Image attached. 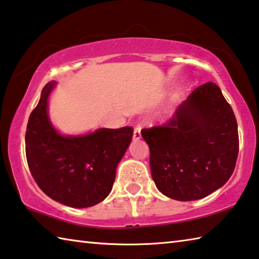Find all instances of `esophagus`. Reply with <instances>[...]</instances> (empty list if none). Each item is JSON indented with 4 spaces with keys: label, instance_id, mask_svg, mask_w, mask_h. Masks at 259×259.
Segmentation results:
<instances>
[{
    "label": "esophagus",
    "instance_id": "34e87169",
    "mask_svg": "<svg viewBox=\"0 0 259 259\" xmlns=\"http://www.w3.org/2000/svg\"><path fill=\"white\" fill-rule=\"evenodd\" d=\"M140 137H142V134H140V126L137 125L134 131V139L138 140V139H140Z\"/></svg>",
    "mask_w": 259,
    "mask_h": 259
}]
</instances>
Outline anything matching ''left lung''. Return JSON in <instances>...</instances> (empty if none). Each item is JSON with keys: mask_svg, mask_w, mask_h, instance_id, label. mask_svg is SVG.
Here are the masks:
<instances>
[{"mask_svg": "<svg viewBox=\"0 0 259 259\" xmlns=\"http://www.w3.org/2000/svg\"><path fill=\"white\" fill-rule=\"evenodd\" d=\"M153 180L163 195L201 199L225 185L236 167V116L220 87H197L162 125L143 129Z\"/></svg>", "mask_w": 259, "mask_h": 259, "instance_id": "obj_1", "label": "left lung"}]
</instances>
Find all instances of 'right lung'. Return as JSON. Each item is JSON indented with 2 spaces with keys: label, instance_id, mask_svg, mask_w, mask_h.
<instances>
[{
  "label": "right lung",
  "instance_id": "obj_1",
  "mask_svg": "<svg viewBox=\"0 0 259 259\" xmlns=\"http://www.w3.org/2000/svg\"><path fill=\"white\" fill-rule=\"evenodd\" d=\"M54 84H45L28 120V166L50 198L70 207H91L111 192L116 166L129 147L134 129H98L78 137L60 135L48 115V100Z\"/></svg>",
  "mask_w": 259,
  "mask_h": 259
}]
</instances>
